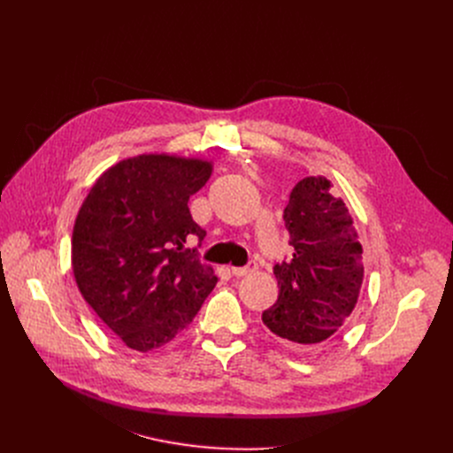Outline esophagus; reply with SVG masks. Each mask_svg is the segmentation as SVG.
Masks as SVG:
<instances>
[{"label": "esophagus", "mask_w": 453, "mask_h": 453, "mask_svg": "<svg viewBox=\"0 0 453 453\" xmlns=\"http://www.w3.org/2000/svg\"><path fill=\"white\" fill-rule=\"evenodd\" d=\"M257 268V263H250L248 266H233L231 268V273L234 275V277H244V275H248L250 272H253Z\"/></svg>", "instance_id": "1"}]
</instances>
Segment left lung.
<instances>
[{
    "mask_svg": "<svg viewBox=\"0 0 453 453\" xmlns=\"http://www.w3.org/2000/svg\"><path fill=\"white\" fill-rule=\"evenodd\" d=\"M282 219L294 253L273 266L279 297L263 323L284 343L312 349L354 311L364 280L362 244L349 209L321 176L292 188Z\"/></svg>",
    "mask_w": 453,
    "mask_h": 453,
    "instance_id": "8db88e82",
    "label": "left lung"
}]
</instances>
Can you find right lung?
Wrapping results in <instances>:
<instances>
[{"label": "right lung", "mask_w": 453, "mask_h": 453, "mask_svg": "<svg viewBox=\"0 0 453 453\" xmlns=\"http://www.w3.org/2000/svg\"><path fill=\"white\" fill-rule=\"evenodd\" d=\"M209 161L142 154L108 169L86 196L71 239V265L86 303L121 342L147 352L169 343L198 314L219 277L188 239L205 231L188 198Z\"/></svg>", "instance_id": "right-lung-1"}]
</instances>
